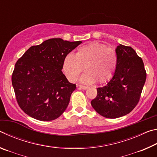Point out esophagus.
<instances>
[{"mask_svg":"<svg viewBox=\"0 0 157 157\" xmlns=\"http://www.w3.org/2000/svg\"><path fill=\"white\" fill-rule=\"evenodd\" d=\"M79 87L80 89H88V86H83V85H79Z\"/></svg>","mask_w":157,"mask_h":157,"instance_id":"esophagus-1","label":"esophagus"}]
</instances>
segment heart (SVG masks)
I'll use <instances>...</instances> for the list:
<instances>
[{
  "label": "heart",
  "instance_id": "b5f03b06",
  "mask_svg": "<svg viewBox=\"0 0 157 157\" xmlns=\"http://www.w3.org/2000/svg\"><path fill=\"white\" fill-rule=\"evenodd\" d=\"M118 57L115 49L105 44L93 42L79 47L75 56L68 55L63 62V71L69 81L75 82L84 70L81 78L84 84L105 83L115 73Z\"/></svg>",
  "mask_w": 157,
  "mask_h": 157
}]
</instances>
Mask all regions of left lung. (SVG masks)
Masks as SVG:
<instances>
[{"instance_id": "1", "label": "left lung", "mask_w": 157, "mask_h": 157, "mask_svg": "<svg viewBox=\"0 0 157 157\" xmlns=\"http://www.w3.org/2000/svg\"><path fill=\"white\" fill-rule=\"evenodd\" d=\"M116 51L115 73L105 86L97 89V96L91 102L93 108L107 118L131 112L139 102L146 80L144 63L132 47L120 44Z\"/></svg>"}]
</instances>
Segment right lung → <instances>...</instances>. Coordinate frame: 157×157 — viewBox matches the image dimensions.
I'll return each instance as SVG.
<instances>
[{"label":"right lung","instance_id":"obj_1","mask_svg":"<svg viewBox=\"0 0 157 157\" xmlns=\"http://www.w3.org/2000/svg\"><path fill=\"white\" fill-rule=\"evenodd\" d=\"M80 44L50 39L30 47L18 59L12 83L18 106L26 114L50 121L64 112L76 84L70 83L63 74V62Z\"/></svg>","mask_w":157,"mask_h":157}]
</instances>
